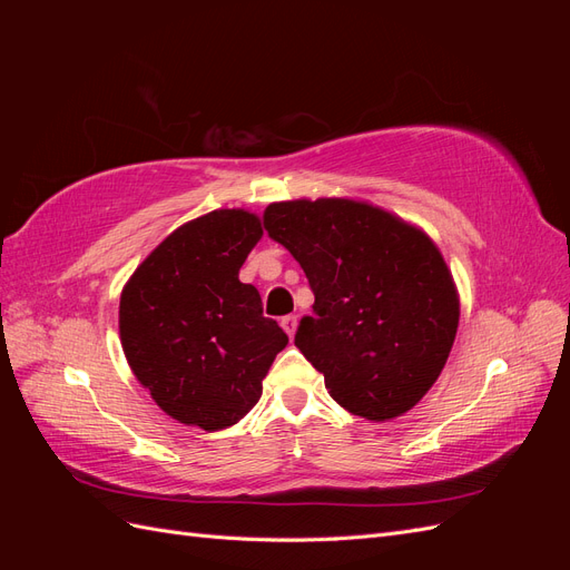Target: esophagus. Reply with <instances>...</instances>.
Instances as JSON below:
<instances>
[{"label":"esophagus","instance_id":"34e87169","mask_svg":"<svg viewBox=\"0 0 570 570\" xmlns=\"http://www.w3.org/2000/svg\"><path fill=\"white\" fill-rule=\"evenodd\" d=\"M281 325H283V331L287 333V337H292L297 331V316H283Z\"/></svg>","mask_w":570,"mask_h":570}]
</instances>
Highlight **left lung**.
Returning <instances> with one entry per match:
<instances>
[{"label": "left lung", "mask_w": 570, "mask_h": 570, "mask_svg": "<svg viewBox=\"0 0 570 570\" xmlns=\"http://www.w3.org/2000/svg\"><path fill=\"white\" fill-rule=\"evenodd\" d=\"M268 235L304 268L314 316L295 344L333 400L366 421H392L435 385L459 327V292L419 226L350 197L273 202Z\"/></svg>", "instance_id": "left-lung-1"}]
</instances>
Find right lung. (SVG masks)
Returning a JSON list of instances; mask_svg holds the SVG:
<instances>
[{
    "mask_svg": "<svg viewBox=\"0 0 570 570\" xmlns=\"http://www.w3.org/2000/svg\"><path fill=\"white\" fill-rule=\"evenodd\" d=\"M262 218L216 209L151 249L120 292L118 333L128 366L170 419L206 433L235 425L258 402L287 335L239 283Z\"/></svg>",
    "mask_w": 570,
    "mask_h": 570,
    "instance_id": "add662e5",
    "label": "right lung"
}]
</instances>
